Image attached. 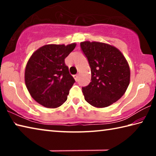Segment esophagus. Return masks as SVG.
I'll list each match as a JSON object with an SVG mask.
<instances>
[{
	"label": "esophagus",
	"instance_id": "34e87169",
	"mask_svg": "<svg viewBox=\"0 0 156 156\" xmlns=\"http://www.w3.org/2000/svg\"><path fill=\"white\" fill-rule=\"evenodd\" d=\"M73 78L76 80V81H78V78H79V75L78 74H76V75H73Z\"/></svg>",
	"mask_w": 156,
	"mask_h": 156
}]
</instances>
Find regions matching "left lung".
<instances>
[{
    "mask_svg": "<svg viewBox=\"0 0 156 156\" xmlns=\"http://www.w3.org/2000/svg\"><path fill=\"white\" fill-rule=\"evenodd\" d=\"M81 49L91 67V82L83 87L84 99L97 108H104L118 101L130 83V68L119 49L100 42L84 41Z\"/></svg>",
    "mask_w": 156,
    "mask_h": 156,
    "instance_id": "obj_1",
    "label": "left lung"
}]
</instances>
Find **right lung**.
I'll return each instance as SVG.
<instances>
[{
    "label": "right lung",
    "mask_w": 156,
    "mask_h": 156,
    "mask_svg": "<svg viewBox=\"0 0 156 156\" xmlns=\"http://www.w3.org/2000/svg\"><path fill=\"white\" fill-rule=\"evenodd\" d=\"M76 43L46 44L31 55L26 65L25 82L34 100L44 107L57 108L67 99L75 83L65 59Z\"/></svg>",
    "instance_id": "obj_1"
}]
</instances>
